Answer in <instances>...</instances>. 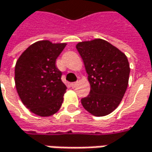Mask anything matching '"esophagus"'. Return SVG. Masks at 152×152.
<instances>
[{
    "mask_svg": "<svg viewBox=\"0 0 152 152\" xmlns=\"http://www.w3.org/2000/svg\"><path fill=\"white\" fill-rule=\"evenodd\" d=\"M76 84H77V82H75V83H70V85H71V87H72V88H75V87L76 86Z\"/></svg>",
    "mask_w": 152,
    "mask_h": 152,
    "instance_id": "1",
    "label": "esophagus"
}]
</instances>
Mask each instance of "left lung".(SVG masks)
<instances>
[{
	"label": "left lung",
	"mask_w": 152,
	"mask_h": 152,
	"mask_svg": "<svg viewBox=\"0 0 152 152\" xmlns=\"http://www.w3.org/2000/svg\"><path fill=\"white\" fill-rule=\"evenodd\" d=\"M90 84V94L81 100L83 108L96 117L115 110L127 90L130 64L121 50L103 39L76 44Z\"/></svg>",
	"instance_id": "obj_1"
}]
</instances>
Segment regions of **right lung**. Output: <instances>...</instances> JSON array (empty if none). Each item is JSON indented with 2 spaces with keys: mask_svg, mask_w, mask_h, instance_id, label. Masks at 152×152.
Returning <instances> with one entry per match:
<instances>
[{
  "mask_svg": "<svg viewBox=\"0 0 152 152\" xmlns=\"http://www.w3.org/2000/svg\"><path fill=\"white\" fill-rule=\"evenodd\" d=\"M66 45L48 40L36 42L23 51L16 62L17 93L22 104L37 116L50 117L62 106L67 87L56 61Z\"/></svg>",
  "mask_w": 152,
  "mask_h": 152,
  "instance_id": "right-lung-1",
  "label": "right lung"
}]
</instances>
